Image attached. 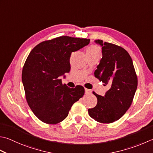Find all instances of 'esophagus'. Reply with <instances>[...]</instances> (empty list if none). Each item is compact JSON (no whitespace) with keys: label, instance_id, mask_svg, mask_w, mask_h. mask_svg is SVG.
<instances>
[{"label":"esophagus","instance_id":"1","mask_svg":"<svg viewBox=\"0 0 153 153\" xmlns=\"http://www.w3.org/2000/svg\"><path fill=\"white\" fill-rule=\"evenodd\" d=\"M85 94H91L92 93V91L90 90V89H85Z\"/></svg>","mask_w":153,"mask_h":153}]
</instances>
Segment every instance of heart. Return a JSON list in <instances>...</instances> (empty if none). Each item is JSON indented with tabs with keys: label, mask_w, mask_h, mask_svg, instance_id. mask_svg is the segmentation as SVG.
<instances>
[{
	"label": "heart",
	"mask_w": 153,
	"mask_h": 153,
	"mask_svg": "<svg viewBox=\"0 0 153 153\" xmlns=\"http://www.w3.org/2000/svg\"><path fill=\"white\" fill-rule=\"evenodd\" d=\"M86 53L87 56L101 55L100 49H99L97 46H94V45H91V46H89L88 48H87Z\"/></svg>",
	"instance_id": "b5f03b06"
}]
</instances>
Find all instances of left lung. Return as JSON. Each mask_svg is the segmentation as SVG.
Wrapping results in <instances>:
<instances>
[{
  "label": "left lung",
  "mask_w": 153,
  "mask_h": 153,
  "mask_svg": "<svg viewBox=\"0 0 153 153\" xmlns=\"http://www.w3.org/2000/svg\"><path fill=\"white\" fill-rule=\"evenodd\" d=\"M95 42L102 47L103 56L94 72L95 77L111 88L104 97L93 92L97 103L89 109L88 113L97 122L111 123L120 119L130 107L138 80L132 59L126 50L101 40Z\"/></svg>",
  "instance_id": "left-lung-1"
}]
</instances>
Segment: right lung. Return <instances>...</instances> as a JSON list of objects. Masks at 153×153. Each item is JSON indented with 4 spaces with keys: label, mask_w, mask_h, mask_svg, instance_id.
<instances>
[{
    "label": "right lung",
    "mask_w": 153,
    "mask_h": 153,
    "mask_svg": "<svg viewBox=\"0 0 153 153\" xmlns=\"http://www.w3.org/2000/svg\"><path fill=\"white\" fill-rule=\"evenodd\" d=\"M89 41L63 36L38 44L29 53L22 81L27 103L41 121L56 124L64 120L73 104L84 95L83 86L70 88L62 84L59 77L70 70L71 52L88 45Z\"/></svg>",
    "instance_id": "1"
}]
</instances>
